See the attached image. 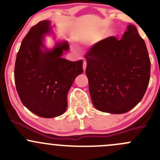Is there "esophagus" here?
Segmentation results:
<instances>
[{
    "instance_id": "obj_1",
    "label": "esophagus",
    "mask_w": 160,
    "mask_h": 160,
    "mask_svg": "<svg viewBox=\"0 0 160 160\" xmlns=\"http://www.w3.org/2000/svg\"><path fill=\"white\" fill-rule=\"evenodd\" d=\"M86 67H87V62L86 60H83V70L85 71V70H86Z\"/></svg>"
}]
</instances>
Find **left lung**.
Masks as SVG:
<instances>
[{
  "label": "left lung",
  "mask_w": 160,
  "mask_h": 160,
  "mask_svg": "<svg viewBox=\"0 0 160 160\" xmlns=\"http://www.w3.org/2000/svg\"><path fill=\"white\" fill-rule=\"evenodd\" d=\"M127 29L121 39L104 38L85 55L92 103L103 112H128L141 101L149 85L151 63L146 43L135 26Z\"/></svg>",
  "instance_id": "obj_1"
}]
</instances>
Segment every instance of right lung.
<instances>
[{"label":"right lung","instance_id":"1","mask_svg":"<svg viewBox=\"0 0 160 160\" xmlns=\"http://www.w3.org/2000/svg\"><path fill=\"white\" fill-rule=\"evenodd\" d=\"M49 21L32 27L23 38L14 66V82L22 104L42 118L57 117L67 108V93L74 80L83 72V60L72 62L61 57L69 49L67 42L52 50L42 51Z\"/></svg>","mask_w":160,"mask_h":160}]
</instances>
